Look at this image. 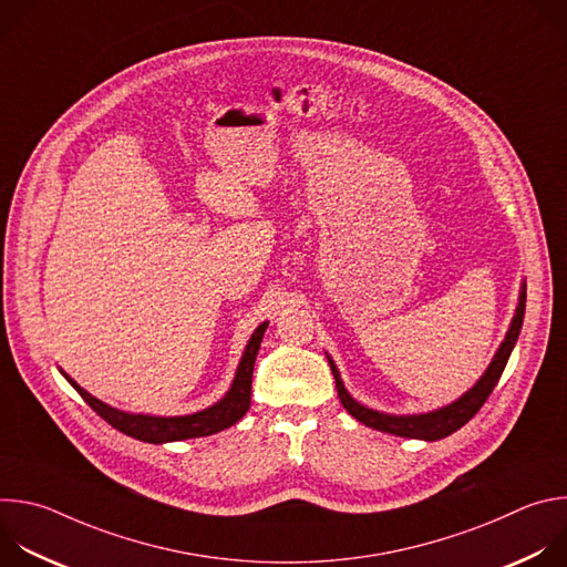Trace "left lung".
I'll list each match as a JSON object with an SVG mask.
<instances>
[{
    "label": "left lung",
    "mask_w": 567,
    "mask_h": 567,
    "mask_svg": "<svg viewBox=\"0 0 567 567\" xmlns=\"http://www.w3.org/2000/svg\"><path fill=\"white\" fill-rule=\"evenodd\" d=\"M525 300H527V287L523 285L520 287L518 307H516V313L512 318V326H509V330L505 334V341L501 343L496 357L492 359L489 368L484 370V374L477 379V383L471 390H466L457 401L449 403V406H444V409L431 411V413H422V415H388V413H379V411H372V409L363 406V403L352 399V394L346 390L334 361L328 357L332 374L337 379V390H339V399L343 403V409L357 422H361V424H365V426H370L374 431L396 435V437H413V440L435 442V440H442V437L455 433L457 429H462L482 409V403L489 399L492 390L496 388V383H498V379H501V374H503V370H505V365L509 361V354H512V350H514V346L518 341L520 328H523Z\"/></svg>",
    "instance_id": "8db88e82"
}]
</instances>
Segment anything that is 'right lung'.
<instances>
[{
	"label": "right lung",
	"instance_id": "1",
	"mask_svg": "<svg viewBox=\"0 0 567 567\" xmlns=\"http://www.w3.org/2000/svg\"><path fill=\"white\" fill-rule=\"evenodd\" d=\"M269 322L265 320L262 326H258V330L254 332V337L249 339L245 354L239 359V365L235 370V379L228 388V392L213 403L210 409H204L199 413L193 415H182V417H154V415H134V413H123L118 409L107 406L101 399L92 396L85 388H80L69 374H64V379L78 390V394L83 396L90 406L107 422L112 424L116 431L141 440V442H150V444H164V442H179V440H190V437H206L213 433H219L228 426H233L235 422H239L245 417V413L251 406V381H254V365H256V357L262 343V337L267 332Z\"/></svg>",
	"mask_w": 567,
	"mask_h": 567
}]
</instances>
